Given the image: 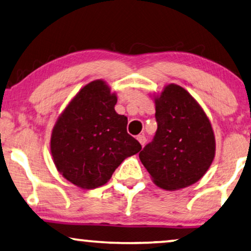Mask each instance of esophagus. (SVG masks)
Wrapping results in <instances>:
<instances>
[{
	"label": "esophagus",
	"instance_id": "1",
	"mask_svg": "<svg viewBox=\"0 0 251 251\" xmlns=\"http://www.w3.org/2000/svg\"><path fill=\"white\" fill-rule=\"evenodd\" d=\"M137 139H138V142L140 143V145H142V146L145 145V143H146V137L145 136L139 135L138 137H137Z\"/></svg>",
	"mask_w": 251,
	"mask_h": 251
}]
</instances>
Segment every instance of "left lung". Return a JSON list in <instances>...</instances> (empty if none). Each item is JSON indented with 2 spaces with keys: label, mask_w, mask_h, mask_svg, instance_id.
<instances>
[{
  "label": "left lung",
  "mask_w": 251,
  "mask_h": 251,
  "mask_svg": "<svg viewBox=\"0 0 251 251\" xmlns=\"http://www.w3.org/2000/svg\"><path fill=\"white\" fill-rule=\"evenodd\" d=\"M155 101L157 129L139 159L157 186L179 190L203 177L215 157L214 130L199 102L177 84H168Z\"/></svg>",
  "instance_id": "8db88e82"
}]
</instances>
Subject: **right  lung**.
I'll return each mask as SVG.
<instances>
[{
    "instance_id": "obj_1",
    "label": "right lung",
    "mask_w": 251,
    "mask_h": 251,
    "mask_svg": "<svg viewBox=\"0 0 251 251\" xmlns=\"http://www.w3.org/2000/svg\"><path fill=\"white\" fill-rule=\"evenodd\" d=\"M116 101L105 81H92L72 99L52 129L54 166L68 181L84 190L107 183L126 157L142 150L126 132V116L115 112Z\"/></svg>"
}]
</instances>
